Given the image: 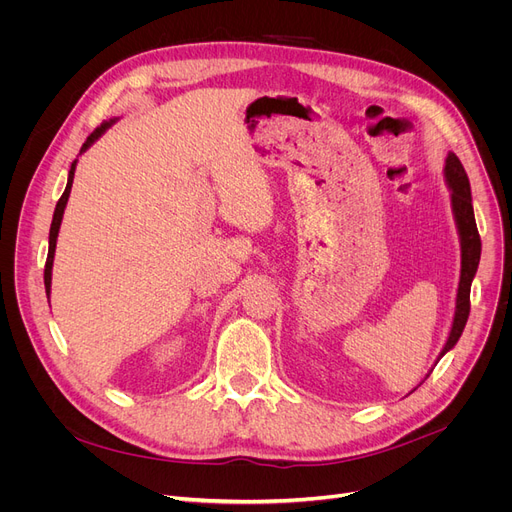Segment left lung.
<instances>
[{
	"mask_svg": "<svg viewBox=\"0 0 512 512\" xmlns=\"http://www.w3.org/2000/svg\"><path fill=\"white\" fill-rule=\"evenodd\" d=\"M444 182L450 191V209H452L456 234H459V242H461V278H459V288H456L452 326H450L448 338L444 342V348L440 351L436 363L448 351H452L454 344L459 342V338L465 330L467 317H469L471 282L477 274V265H479V257H481V240H479V232L475 226V213H473V203H471V184H469V178L461 164V159L456 157L452 151L446 155Z\"/></svg>",
	"mask_w": 512,
	"mask_h": 512,
	"instance_id": "8db88e82",
	"label": "left lung"
}]
</instances>
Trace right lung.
Listing matches in <instances>:
<instances>
[{
	"mask_svg": "<svg viewBox=\"0 0 512 512\" xmlns=\"http://www.w3.org/2000/svg\"><path fill=\"white\" fill-rule=\"evenodd\" d=\"M116 120H118V118L103 120L101 126H97V128L89 134V139L85 141V145L80 147V153H85L99 137H103V132H105L107 128H110L112 124H116ZM76 164H78V159L72 161L70 172H68V182H66V188H64V195L60 197V201H58V205H56V211H53V220H51V228H49V251H47V263H45V274H43L47 297H49V292H51V270H53V257H56V242H58V234H60V226H62V218H64V209H66V203H68V197H70V191H72V180H74Z\"/></svg>",
	"mask_w": 512,
	"mask_h": 512,
	"instance_id": "1",
	"label": "right lung"
}]
</instances>
